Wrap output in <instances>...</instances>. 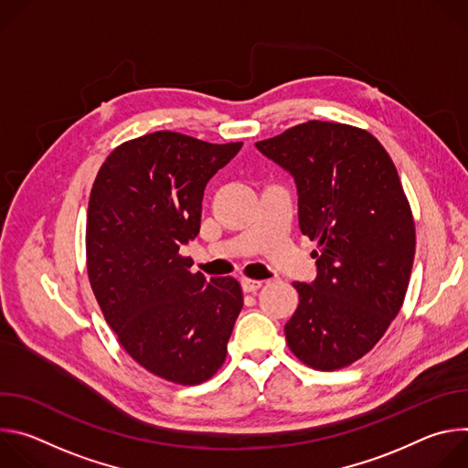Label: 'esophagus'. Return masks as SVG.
Returning a JSON list of instances; mask_svg holds the SVG:
<instances>
[{
	"label": "esophagus",
	"instance_id": "esophagus-1",
	"mask_svg": "<svg viewBox=\"0 0 468 468\" xmlns=\"http://www.w3.org/2000/svg\"><path fill=\"white\" fill-rule=\"evenodd\" d=\"M261 285H262V282H259V280H246V278L240 280V287L244 292H255L261 289Z\"/></svg>",
	"mask_w": 468,
	"mask_h": 468
}]
</instances>
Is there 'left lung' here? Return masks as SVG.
<instances>
[{
    "label": "left lung",
    "instance_id": "8db88e82",
    "mask_svg": "<svg viewBox=\"0 0 468 468\" xmlns=\"http://www.w3.org/2000/svg\"><path fill=\"white\" fill-rule=\"evenodd\" d=\"M255 148L289 172L298 222L318 240L316 278L294 282L285 324L292 354L316 370L352 365L402 307L415 259V224L398 172L368 131L311 120Z\"/></svg>",
    "mask_w": 468,
    "mask_h": 468
}]
</instances>
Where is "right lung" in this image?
<instances>
[{
	"mask_svg": "<svg viewBox=\"0 0 468 468\" xmlns=\"http://www.w3.org/2000/svg\"><path fill=\"white\" fill-rule=\"evenodd\" d=\"M240 148L155 131L118 146L90 192L94 296L125 352L174 383H202L222 367L242 309L237 280L192 274L179 255L199 233L209 179Z\"/></svg>",
	"mask_w": 468,
	"mask_h": 468,
	"instance_id": "1",
	"label": "right lung"
}]
</instances>
